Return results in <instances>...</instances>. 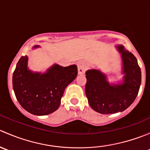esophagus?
Here are the masks:
<instances>
[{
    "label": "esophagus",
    "instance_id": "obj_1",
    "mask_svg": "<svg viewBox=\"0 0 150 150\" xmlns=\"http://www.w3.org/2000/svg\"><path fill=\"white\" fill-rule=\"evenodd\" d=\"M86 65L83 62H78V70L79 75H83L86 72Z\"/></svg>",
    "mask_w": 150,
    "mask_h": 150
}]
</instances>
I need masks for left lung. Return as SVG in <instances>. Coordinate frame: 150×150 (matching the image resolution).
Returning a JSON list of instances; mask_svg holds the SVG:
<instances>
[{
    "mask_svg": "<svg viewBox=\"0 0 150 150\" xmlns=\"http://www.w3.org/2000/svg\"><path fill=\"white\" fill-rule=\"evenodd\" d=\"M116 49L122 59V82L110 83L105 74L99 69L86 71V94L91 108L101 114H113L126 110L139 93L142 73L137 59L122 45Z\"/></svg>",
    "mask_w": 150,
    "mask_h": 150,
    "instance_id": "8db88e82",
    "label": "left lung"
}]
</instances>
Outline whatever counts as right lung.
<instances>
[{
  "mask_svg": "<svg viewBox=\"0 0 150 150\" xmlns=\"http://www.w3.org/2000/svg\"><path fill=\"white\" fill-rule=\"evenodd\" d=\"M36 45L33 48H39ZM28 57L20 58L13 74L12 83L20 105L35 115H46L57 110L66 87L78 75L75 64L50 67L46 72H33L28 67Z\"/></svg>",
  "mask_w": 150,
  "mask_h": 150,
  "instance_id": "right-lung-1",
  "label": "right lung"
}]
</instances>
